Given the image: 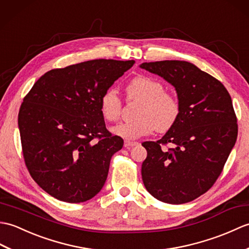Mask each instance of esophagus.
<instances>
[{"label": "esophagus", "mask_w": 249, "mask_h": 249, "mask_svg": "<svg viewBox=\"0 0 249 249\" xmlns=\"http://www.w3.org/2000/svg\"><path fill=\"white\" fill-rule=\"evenodd\" d=\"M137 142H130V141H124V146L125 147V148H130V147H133V146H136L137 145Z\"/></svg>", "instance_id": "34e87169"}]
</instances>
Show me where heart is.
Masks as SVG:
<instances>
[{
  "instance_id": "1",
  "label": "heart",
  "mask_w": 249,
  "mask_h": 249,
  "mask_svg": "<svg viewBox=\"0 0 249 249\" xmlns=\"http://www.w3.org/2000/svg\"><path fill=\"white\" fill-rule=\"evenodd\" d=\"M129 100L140 101L134 120L121 123L112 128V132L126 141H134L150 134L157 129L166 132L173 128L180 115V102L173 93L164 91L161 83L152 78L140 75L132 79L125 87ZM123 103L117 92L108 89L100 100V112L108 123L120 117Z\"/></svg>"
}]
</instances>
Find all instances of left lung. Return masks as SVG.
<instances>
[{"instance_id": "8db88e82", "label": "left lung", "mask_w": 249, "mask_h": 249, "mask_svg": "<svg viewBox=\"0 0 249 249\" xmlns=\"http://www.w3.org/2000/svg\"><path fill=\"white\" fill-rule=\"evenodd\" d=\"M176 88L180 115L161 140L143 142V185L158 200L181 204L211 189L237 137L228 90L218 80L184 60L142 63ZM171 147H168L167 145Z\"/></svg>"}]
</instances>
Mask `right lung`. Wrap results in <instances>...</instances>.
Masks as SVG:
<instances>
[{
    "instance_id": "1",
    "label": "right lung",
    "mask_w": 249,
    "mask_h": 249,
    "mask_svg": "<svg viewBox=\"0 0 249 249\" xmlns=\"http://www.w3.org/2000/svg\"><path fill=\"white\" fill-rule=\"evenodd\" d=\"M134 63L93 59L50 70L24 97L18 115L22 152L49 195L79 203L101 191L124 140L107 131L100 100Z\"/></svg>"
}]
</instances>
